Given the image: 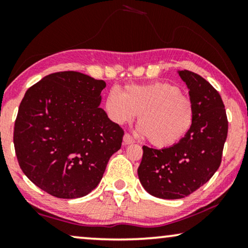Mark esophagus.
I'll list each match as a JSON object with an SVG mask.
<instances>
[{"label":"esophagus","mask_w":248,"mask_h":248,"mask_svg":"<svg viewBox=\"0 0 248 248\" xmlns=\"http://www.w3.org/2000/svg\"><path fill=\"white\" fill-rule=\"evenodd\" d=\"M134 139L131 137L130 134H124V138H123V144L124 145H128V144H133L134 143Z\"/></svg>","instance_id":"1"}]
</instances>
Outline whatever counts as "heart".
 Wrapping results in <instances>:
<instances>
[{
	"instance_id": "b5f03b06",
	"label": "heart",
	"mask_w": 248,
	"mask_h": 248,
	"mask_svg": "<svg viewBox=\"0 0 248 248\" xmlns=\"http://www.w3.org/2000/svg\"><path fill=\"white\" fill-rule=\"evenodd\" d=\"M114 124L130 123L139 114L138 132L151 144L168 148L183 140L194 122V107L181 89L168 82L128 84L108 91L104 101Z\"/></svg>"
}]
</instances>
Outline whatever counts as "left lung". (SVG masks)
I'll return each mask as SVG.
<instances>
[{"label":"left lung","instance_id":"1","mask_svg":"<svg viewBox=\"0 0 248 248\" xmlns=\"http://www.w3.org/2000/svg\"><path fill=\"white\" fill-rule=\"evenodd\" d=\"M187 86L194 122L184 139L171 147H144L138 176L149 194L183 199L204 185L218 170L228 133L225 105L218 91L201 76L177 71Z\"/></svg>","mask_w":248,"mask_h":248}]
</instances>
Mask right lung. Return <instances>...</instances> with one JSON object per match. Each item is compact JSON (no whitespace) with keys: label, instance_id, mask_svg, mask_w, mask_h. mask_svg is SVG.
<instances>
[{"label":"right lung","instance_id":"obj_1","mask_svg":"<svg viewBox=\"0 0 248 248\" xmlns=\"http://www.w3.org/2000/svg\"><path fill=\"white\" fill-rule=\"evenodd\" d=\"M103 80L74 71L49 74L20 104L13 143L20 168L36 186L60 199L89 194L124 131L100 108Z\"/></svg>","mask_w":248,"mask_h":248}]
</instances>
